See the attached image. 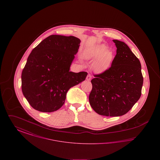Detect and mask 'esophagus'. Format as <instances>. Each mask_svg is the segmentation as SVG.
Returning <instances> with one entry per match:
<instances>
[{
	"instance_id": "1",
	"label": "esophagus",
	"mask_w": 160,
	"mask_h": 160,
	"mask_svg": "<svg viewBox=\"0 0 160 160\" xmlns=\"http://www.w3.org/2000/svg\"><path fill=\"white\" fill-rule=\"evenodd\" d=\"M92 78V76L89 74H88L87 77H86V80H88V81H90L91 80Z\"/></svg>"
}]
</instances>
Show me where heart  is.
<instances>
[{
  "mask_svg": "<svg viewBox=\"0 0 160 160\" xmlns=\"http://www.w3.org/2000/svg\"><path fill=\"white\" fill-rule=\"evenodd\" d=\"M86 59L94 61L93 67L97 71H103L107 68L113 60V53L104 45H99L86 50L84 53Z\"/></svg>",
  "mask_w": 160,
  "mask_h": 160,
  "instance_id": "obj_1",
  "label": "heart"
}]
</instances>
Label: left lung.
Wrapping results in <instances>:
<instances>
[{
    "instance_id": "left-lung-1",
    "label": "left lung",
    "mask_w": 160,
    "mask_h": 160,
    "mask_svg": "<svg viewBox=\"0 0 160 160\" xmlns=\"http://www.w3.org/2000/svg\"><path fill=\"white\" fill-rule=\"evenodd\" d=\"M113 41L117 50L111 67L94 75L89 97L96 113L111 117L129 112L140 98L143 83L138 59L125 42Z\"/></svg>"
}]
</instances>
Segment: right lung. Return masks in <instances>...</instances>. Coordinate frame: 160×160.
I'll list each match as a JSON object with an SVG mask.
<instances>
[{
    "label": "right lung",
    "instance_id": "1",
    "mask_svg": "<svg viewBox=\"0 0 160 160\" xmlns=\"http://www.w3.org/2000/svg\"><path fill=\"white\" fill-rule=\"evenodd\" d=\"M80 43L73 36L52 35L32 50L22 73V89L34 109L58 110L69 89L85 80L86 72L69 71Z\"/></svg>",
    "mask_w": 160,
    "mask_h": 160
}]
</instances>
